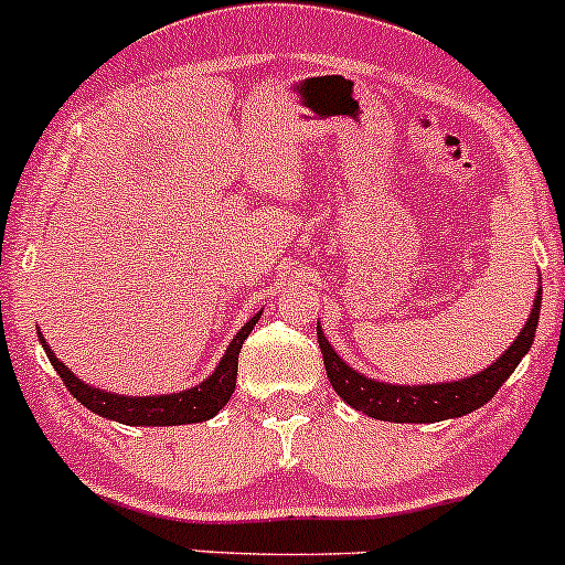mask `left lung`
Listing matches in <instances>:
<instances>
[{
	"instance_id": "obj_1",
	"label": "left lung",
	"mask_w": 565,
	"mask_h": 565,
	"mask_svg": "<svg viewBox=\"0 0 565 565\" xmlns=\"http://www.w3.org/2000/svg\"><path fill=\"white\" fill-rule=\"evenodd\" d=\"M539 312H542V288H539L536 299H533V310L527 316L525 326L511 342L509 351L495 359L484 372L462 377V381L449 383H427V386H394V383L375 381V377L362 375L342 362L329 345L326 334L318 326V345L323 353V367L329 375L334 392L345 399L351 408L367 413L381 422H397V424H429L444 422V418H457L465 413L481 408L495 397V392L505 383V377L516 370L527 351L533 345L539 326Z\"/></svg>"
}]
</instances>
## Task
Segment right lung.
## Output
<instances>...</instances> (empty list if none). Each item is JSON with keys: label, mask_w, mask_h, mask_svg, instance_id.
Listing matches in <instances>:
<instances>
[{"label": "right lung", "mask_w": 565, "mask_h": 565, "mask_svg": "<svg viewBox=\"0 0 565 565\" xmlns=\"http://www.w3.org/2000/svg\"><path fill=\"white\" fill-rule=\"evenodd\" d=\"M260 312L255 318H249L247 326H242L239 334L234 337V342L228 345L225 356L220 359V364L214 367L212 375L203 383H198L193 388H184L177 394H152V397H127V394H110L103 388L89 386L81 377H75L70 367L54 356L49 345H45L43 334L38 331L40 342L45 348V356L54 364V370L60 372V377L65 381L67 392L78 399L84 408H89L97 416L110 418V422L130 424V427H177V424H195L206 422V418L217 416L225 408V403L231 399L236 388V372H239V353L244 340L249 337L253 326L258 323Z\"/></svg>", "instance_id": "right-lung-1"}]
</instances>
